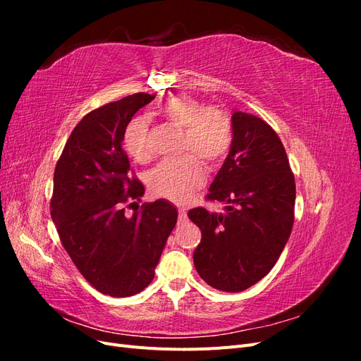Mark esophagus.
<instances>
[{
    "mask_svg": "<svg viewBox=\"0 0 361 361\" xmlns=\"http://www.w3.org/2000/svg\"><path fill=\"white\" fill-rule=\"evenodd\" d=\"M179 220L180 221H185L187 220V209H185V207H179Z\"/></svg>",
    "mask_w": 361,
    "mask_h": 361,
    "instance_id": "1",
    "label": "esophagus"
}]
</instances>
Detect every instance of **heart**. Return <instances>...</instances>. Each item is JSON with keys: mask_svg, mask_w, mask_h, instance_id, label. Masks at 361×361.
<instances>
[{"mask_svg": "<svg viewBox=\"0 0 361 361\" xmlns=\"http://www.w3.org/2000/svg\"><path fill=\"white\" fill-rule=\"evenodd\" d=\"M159 116L169 123L183 128L180 155L178 161H166L152 171V192L171 202H187L204 182L202 161L214 169L226 159L233 141L232 118L220 106H204L194 97L176 94L158 108ZM123 146L137 162L152 159L149 126L145 118L130 120L123 133Z\"/></svg>", "mask_w": 361, "mask_h": 361, "instance_id": "heart-1", "label": "heart"}]
</instances>
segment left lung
<instances>
[{"instance_id":"obj_1","label":"left lung","mask_w":361,"mask_h":361,"mask_svg":"<svg viewBox=\"0 0 361 361\" xmlns=\"http://www.w3.org/2000/svg\"><path fill=\"white\" fill-rule=\"evenodd\" d=\"M231 152L209 187L207 200L224 202L223 214L194 207L202 231L194 265L207 285L243 292L276 265L293 226L295 178L281 140L265 120L232 114Z\"/></svg>"}]
</instances>
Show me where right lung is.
<instances>
[{
    "instance_id": "add662e5",
    "label": "right lung",
    "mask_w": 361,
    "mask_h": 361,
    "mask_svg": "<svg viewBox=\"0 0 361 361\" xmlns=\"http://www.w3.org/2000/svg\"><path fill=\"white\" fill-rule=\"evenodd\" d=\"M154 99L135 93L84 116L54 171L51 216L60 241L82 277L110 297H130L150 285L178 220L176 207L164 199L130 216L123 207L145 194L130 174L123 133Z\"/></svg>"
}]
</instances>
